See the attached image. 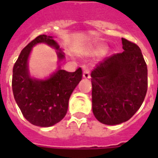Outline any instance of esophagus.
I'll use <instances>...</instances> for the list:
<instances>
[{"label": "esophagus", "mask_w": 158, "mask_h": 158, "mask_svg": "<svg viewBox=\"0 0 158 158\" xmlns=\"http://www.w3.org/2000/svg\"><path fill=\"white\" fill-rule=\"evenodd\" d=\"M83 76H84V79H90V78H91V75H90V69H89V68H87V69H84Z\"/></svg>", "instance_id": "34e87169"}]
</instances>
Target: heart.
I'll return each instance as SVG.
<instances>
[{
  "label": "heart",
  "mask_w": 158,
  "mask_h": 158,
  "mask_svg": "<svg viewBox=\"0 0 158 158\" xmlns=\"http://www.w3.org/2000/svg\"><path fill=\"white\" fill-rule=\"evenodd\" d=\"M104 47L103 46H97L95 48L92 49V51L95 53H102L104 51Z\"/></svg>",
  "instance_id": "obj_1"
}]
</instances>
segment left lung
I'll use <instances>...</instances> for the list:
<instances>
[{"instance_id":"1","label":"left lung","mask_w":158,"mask_h":158,"mask_svg":"<svg viewBox=\"0 0 158 158\" xmlns=\"http://www.w3.org/2000/svg\"><path fill=\"white\" fill-rule=\"evenodd\" d=\"M124 52L99 63L91 73L93 112L108 125L130 120L148 89V68L139 46L122 38Z\"/></svg>"}]
</instances>
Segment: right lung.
<instances>
[{"instance_id": "add662e5", "label": "right lung", "mask_w": 158, "mask_h": 158, "mask_svg": "<svg viewBox=\"0 0 158 158\" xmlns=\"http://www.w3.org/2000/svg\"><path fill=\"white\" fill-rule=\"evenodd\" d=\"M46 43L57 50L60 60L64 58L52 36H38L21 51L13 68L12 90L15 100L26 120L37 126L50 127L64 117L71 94L82 79L81 68L67 72L58 68L47 79L31 78L28 59L33 47Z\"/></svg>"}]
</instances>
